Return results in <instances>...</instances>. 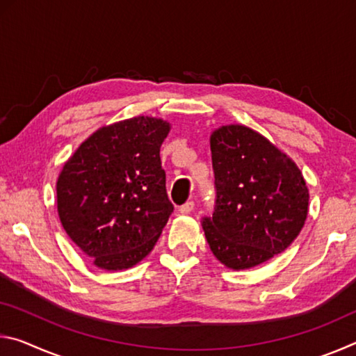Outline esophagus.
<instances>
[{
	"label": "esophagus",
	"instance_id": "esophagus-1",
	"mask_svg": "<svg viewBox=\"0 0 356 356\" xmlns=\"http://www.w3.org/2000/svg\"><path fill=\"white\" fill-rule=\"evenodd\" d=\"M193 207H195V202H193V201H186V202L184 204V206L179 207V212L182 213V215H186V213L191 212Z\"/></svg>",
	"mask_w": 356,
	"mask_h": 356
}]
</instances>
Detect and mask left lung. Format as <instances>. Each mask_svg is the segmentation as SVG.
Here are the masks:
<instances>
[{
    "label": "left lung",
    "mask_w": 356,
    "mask_h": 356,
    "mask_svg": "<svg viewBox=\"0 0 356 356\" xmlns=\"http://www.w3.org/2000/svg\"><path fill=\"white\" fill-rule=\"evenodd\" d=\"M210 150L216 197L202 229L215 257L243 270L278 256L308 215L309 193L297 165L243 125L213 131Z\"/></svg>",
    "instance_id": "8db88e82"
}]
</instances>
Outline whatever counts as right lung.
Returning <instances> with one entry per match:
<instances>
[{
  "mask_svg": "<svg viewBox=\"0 0 356 356\" xmlns=\"http://www.w3.org/2000/svg\"><path fill=\"white\" fill-rule=\"evenodd\" d=\"M168 134L170 124L144 116L108 125L89 136L59 174V220L97 267H134L174 212L160 160Z\"/></svg>",
  "mask_w": 356,
  "mask_h": 356,
  "instance_id": "right-lung-1",
  "label": "right lung"
}]
</instances>
